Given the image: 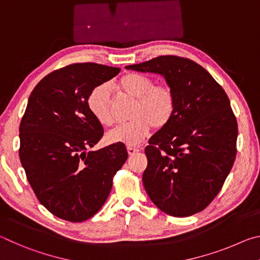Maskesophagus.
<instances>
[{"mask_svg": "<svg viewBox=\"0 0 260 260\" xmlns=\"http://www.w3.org/2000/svg\"><path fill=\"white\" fill-rule=\"evenodd\" d=\"M140 149L138 148H133V147H127V152H128V155H134V153L139 152Z\"/></svg>", "mask_w": 260, "mask_h": 260, "instance_id": "1", "label": "esophagus"}]
</instances>
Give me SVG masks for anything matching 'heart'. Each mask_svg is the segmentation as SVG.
<instances>
[{"label": "heart", "mask_w": 260, "mask_h": 260, "mask_svg": "<svg viewBox=\"0 0 260 260\" xmlns=\"http://www.w3.org/2000/svg\"><path fill=\"white\" fill-rule=\"evenodd\" d=\"M117 86L121 93L136 101L132 121L109 131L105 136L109 143L136 147L146 140L152 127L160 129L169 125L175 111V98L169 86L155 85L150 77L140 73L125 74ZM87 104L99 122L104 126L112 124L111 89L108 83L96 86L88 96Z\"/></svg>", "instance_id": "1"}]
</instances>
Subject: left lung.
<instances>
[{
  "mask_svg": "<svg viewBox=\"0 0 260 260\" xmlns=\"http://www.w3.org/2000/svg\"><path fill=\"white\" fill-rule=\"evenodd\" d=\"M126 69L160 74L175 98L172 119L144 150L148 196L173 217L201 212L221 190L235 160L237 122L228 96L204 68L182 57L159 56Z\"/></svg>",
  "mask_w": 260,
  "mask_h": 260,
  "instance_id": "8db88e82",
  "label": "left lung"
}]
</instances>
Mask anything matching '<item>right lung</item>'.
<instances>
[{"mask_svg":"<svg viewBox=\"0 0 260 260\" xmlns=\"http://www.w3.org/2000/svg\"><path fill=\"white\" fill-rule=\"evenodd\" d=\"M120 69L77 63L51 72L29 95L19 126V158L40 203L56 217L81 222L102 208L128 153L114 143L88 151L103 136L90 91Z\"/></svg>","mask_w":260,"mask_h":260,"instance_id":"1","label":"right lung"}]
</instances>
